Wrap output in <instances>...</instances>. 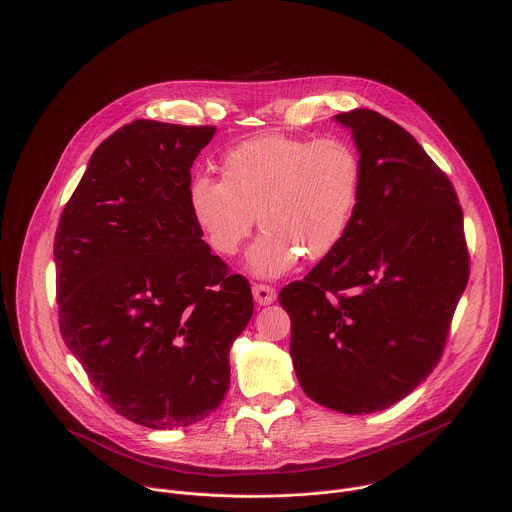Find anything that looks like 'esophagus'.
I'll return each instance as SVG.
<instances>
[{
  "instance_id": "esophagus-1",
  "label": "esophagus",
  "mask_w": 512,
  "mask_h": 512,
  "mask_svg": "<svg viewBox=\"0 0 512 512\" xmlns=\"http://www.w3.org/2000/svg\"><path fill=\"white\" fill-rule=\"evenodd\" d=\"M252 294H254V300L260 304V306H268L276 300V290L272 286H266V284H254L252 286Z\"/></svg>"
}]
</instances>
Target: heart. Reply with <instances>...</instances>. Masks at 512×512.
Masks as SVG:
<instances>
[{
    "instance_id": "1",
    "label": "heart",
    "mask_w": 512,
    "mask_h": 512,
    "mask_svg": "<svg viewBox=\"0 0 512 512\" xmlns=\"http://www.w3.org/2000/svg\"><path fill=\"white\" fill-rule=\"evenodd\" d=\"M220 172L222 182L204 174L190 182V214L222 256L236 254L260 218L264 232L246 254V268L258 278L290 272L302 254L328 256L360 194V160L336 138L256 136L230 148Z\"/></svg>"
}]
</instances>
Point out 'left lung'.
I'll return each mask as SVG.
<instances>
[{"instance_id":"obj_1","label":"left lung","mask_w":512,"mask_h":512,"mask_svg":"<svg viewBox=\"0 0 512 512\" xmlns=\"http://www.w3.org/2000/svg\"><path fill=\"white\" fill-rule=\"evenodd\" d=\"M360 160L340 244L278 300L302 390L344 414L384 410L438 364L468 282L462 208L442 170L372 110L334 116Z\"/></svg>"}]
</instances>
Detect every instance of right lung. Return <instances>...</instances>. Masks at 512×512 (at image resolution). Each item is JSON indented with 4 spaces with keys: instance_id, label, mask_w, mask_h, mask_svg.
<instances>
[{
    "instance_id": "right-lung-1",
    "label": "right lung",
    "mask_w": 512,
    "mask_h": 512,
    "mask_svg": "<svg viewBox=\"0 0 512 512\" xmlns=\"http://www.w3.org/2000/svg\"><path fill=\"white\" fill-rule=\"evenodd\" d=\"M214 126L136 120L92 154L56 242L60 330L104 400L156 428L200 422L230 384L250 284L210 252L188 208Z\"/></svg>"
}]
</instances>
